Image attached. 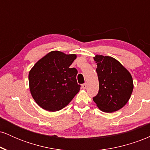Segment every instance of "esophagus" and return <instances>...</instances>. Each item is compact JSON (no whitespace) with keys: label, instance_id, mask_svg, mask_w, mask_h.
Instances as JSON below:
<instances>
[{"label":"esophagus","instance_id":"34e87169","mask_svg":"<svg viewBox=\"0 0 150 150\" xmlns=\"http://www.w3.org/2000/svg\"><path fill=\"white\" fill-rule=\"evenodd\" d=\"M82 88L83 89H85L86 88H87V84L85 83V84H82Z\"/></svg>","mask_w":150,"mask_h":150}]
</instances>
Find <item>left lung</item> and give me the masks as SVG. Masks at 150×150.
Returning a JSON list of instances; mask_svg holds the SVG:
<instances>
[{"label":"left lung","mask_w":150,"mask_h":150,"mask_svg":"<svg viewBox=\"0 0 150 150\" xmlns=\"http://www.w3.org/2000/svg\"><path fill=\"white\" fill-rule=\"evenodd\" d=\"M96 71L99 79V92L93 100L101 111L111 113L127 104L133 89V81L129 71L111 56L96 55Z\"/></svg>","instance_id":"left-lung-1"}]
</instances>
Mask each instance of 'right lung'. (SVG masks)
Here are the masks:
<instances>
[{"label": "right lung", "mask_w": 150, "mask_h": 150, "mask_svg": "<svg viewBox=\"0 0 150 150\" xmlns=\"http://www.w3.org/2000/svg\"><path fill=\"white\" fill-rule=\"evenodd\" d=\"M75 54L53 51L34 64L29 73L31 94L40 107L57 111L67 106L79 92L76 68L70 65Z\"/></svg>", "instance_id": "add662e5"}]
</instances>
